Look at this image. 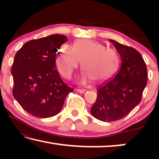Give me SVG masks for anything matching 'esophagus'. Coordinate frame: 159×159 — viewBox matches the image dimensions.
Segmentation results:
<instances>
[{
	"label": "esophagus",
	"instance_id": "obj_1",
	"mask_svg": "<svg viewBox=\"0 0 159 159\" xmlns=\"http://www.w3.org/2000/svg\"><path fill=\"white\" fill-rule=\"evenodd\" d=\"M76 90H77L79 93H84L86 92V90H84V89H77Z\"/></svg>",
	"mask_w": 159,
	"mask_h": 159
}]
</instances>
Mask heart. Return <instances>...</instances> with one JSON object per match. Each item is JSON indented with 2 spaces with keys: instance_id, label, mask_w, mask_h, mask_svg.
Returning <instances> with one entry per match:
<instances>
[{
  "instance_id": "b5f03b06",
  "label": "heart",
  "mask_w": 159,
  "mask_h": 159,
  "mask_svg": "<svg viewBox=\"0 0 159 159\" xmlns=\"http://www.w3.org/2000/svg\"><path fill=\"white\" fill-rule=\"evenodd\" d=\"M84 71L80 82L94 81L102 83L107 81L118 70L119 56L112 48H106L101 43L93 40L80 39L76 41L73 48L65 45L60 50L56 64L61 74L69 78L80 66Z\"/></svg>"
}]
</instances>
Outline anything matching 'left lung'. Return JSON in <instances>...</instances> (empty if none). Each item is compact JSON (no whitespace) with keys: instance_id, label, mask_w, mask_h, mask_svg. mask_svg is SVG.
<instances>
[{"instance_id":"obj_1","label":"left lung","mask_w":159,"mask_h":159,"mask_svg":"<svg viewBox=\"0 0 159 159\" xmlns=\"http://www.w3.org/2000/svg\"><path fill=\"white\" fill-rule=\"evenodd\" d=\"M109 40L121 56V66L114 77L99 86L90 109L95 118L107 122L124 118L140 103L148 80L141 54L133 48Z\"/></svg>"}]
</instances>
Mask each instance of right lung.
<instances>
[{
    "label": "right lung",
    "instance_id": "obj_1",
    "mask_svg": "<svg viewBox=\"0 0 159 159\" xmlns=\"http://www.w3.org/2000/svg\"><path fill=\"white\" fill-rule=\"evenodd\" d=\"M66 41V36L58 34L32 40L15 55L13 95L32 116L48 118L58 114L66 95L74 90L56 69V53Z\"/></svg>",
    "mask_w": 159,
    "mask_h": 159
}]
</instances>
